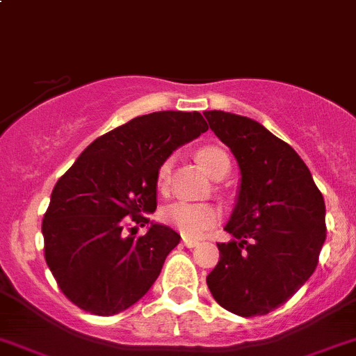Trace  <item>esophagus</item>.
<instances>
[{
    "label": "esophagus",
    "instance_id": "1",
    "mask_svg": "<svg viewBox=\"0 0 356 356\" xmlns=\"http://www.w3.org/2000/svg\"><path fill=\"white\" fill-rule=\"evenodd\" d=\"M182 245L188 248H193V247H198L200 241L198 240H191V238H182Z\"/></svg>",
    "mask_w": 356,
    "mask_h": 356
}]
</instances>
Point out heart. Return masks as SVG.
<instances>
[{
    "instance_id": "heart-1",
    "label": "heart",
    "mask_w": 356,
    "mask_h": 356,
    "mask_svg": "<svg viewBox=\"0 0 356 356\" xmlns=\"http://www.w3.org/2000/svg\"><path fill=\"white\" fill-rule=\"evenodd\" d=\"M198 160L213 179L229 170V158L219 147H202L198 151ZM168 177H170V160L163 161L158 168V184L167 186ZM219 209L212 203H195L177 200V202L168 203L161 209V220L168 226L175 227L179 233L188 238L202 236L207 229H210L219 220Z\"/></svg>"
}]
</instances>
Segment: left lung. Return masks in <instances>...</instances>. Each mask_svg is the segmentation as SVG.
<instances>
[{"instance_id":"obj_1","label":"left lung","mask_w":356,"mask_h":356,"mask_svg":"<svg viewBox=\"0 0 356 356\" xmlns=\"http://www.w3.org/2000/svg\"><path fill=\"white\" fill-rule=\"evenodd\" d=\"M240 167L234 209L207 277L213 299L240 316L266 315L313 275L325 241V202L298 153L247 116L203 113Z\"/></svg>"}]
</instances>
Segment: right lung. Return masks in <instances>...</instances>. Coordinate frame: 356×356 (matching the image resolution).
I'll list each match as a JSON object with an SVG mask.
<instances>
[{"mask_svg": "<svg viewBox=\"0 0 356 356\" xmlns=\"http://www.w3.org/2000/svg\"><path fill=\"white\" fill-rule=\"evenodd\" d=\"M209 127L198 111L137 116L86 147L55 184L43 217L44 259L65 298L99 316L136 305L156 282L181 234L156 210L158 168ZM132 220L150 224L136 237Z\"/></svg>", "mask_w": 356, "mask_h": 356, "instance_id": "add662e5", "label": "right lung"}]
</instances>
